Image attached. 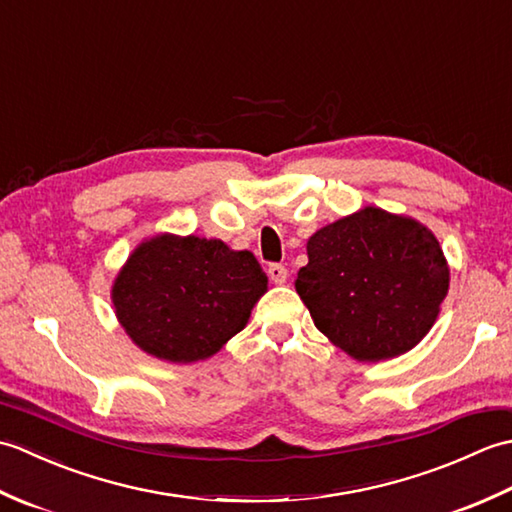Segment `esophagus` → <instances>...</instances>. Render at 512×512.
I'll return each instance as SVG.
<instances>
[{"instance_id": "1", "label": "esophagus", "mask_w": 512, "mask_h": 512, "mask_svg": "<svg viewBox=\"0 0 512 512\" xmlns=\"http://www.w3.org/2000/svg\"><path fill=\"white\" fill-rule=\"evenodd\" d=\"M268 277H270V281H273V284H277V286L286 284L288 268L281 266V264H270V266H268Z\"/></svg>"}]
</instances>
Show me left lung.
I'll return each mask as SVG.
<instances>
[{
    "mask_svg": "<svg viewBox=\"0 0 512 512\" xmlns=\"http://www.w3.org/2000/svg\"><path fill=\"white\" fill-rule=\"evenodd\" d=\"M295 288L319 332L356 361L376 363L427 336L449 292V266L427 226L365 206L308 239Z\"/></svg>",
    "mask_w": 512,
    "mask_h": 512,
    "instance_id": "8db88e82",
    "label": "left lung"
}]
</instances>
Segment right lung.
<instances>
[{"label":"right lung","instance_id":"1","mask_svg":"<svg viewBox=\"0 0 512 512\" xmlns=\"http://www.w3.org/2000/svg\"><path fill=\"white\" fill-rule=\"evenodd\" d=\"M268 277L248 250L222 239H145L112 286L116 317L140 350L169 363L213 356L244 330Z\"/></svg>","mask_w":512,"mask_h":512}]
</instances>
